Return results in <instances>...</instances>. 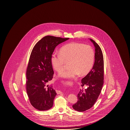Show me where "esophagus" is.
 Segmentation results:
<instances>
[{"label": "esophagus", "instance_id": "obj_1", "mask_svg": "<svg viewBox=\"0 0 130 130\" xmlns=\"http://www.w3.org/2000/svg\"><path fill=\"white\" fill-rule=\"evenodd\" d=\"M56 92L57 93V94H61V93H62V92L61 91H58V90H56Z\"/></svg>", "mask_w": 130, "mask_h": 130}]
</instances>
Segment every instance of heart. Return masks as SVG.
<instances>
[{"label":"heart","instance_id":"b5f03b06","mask_svg":"<svg viewBox=\"0 0 130 130\" xmlns=\"http://www.w3.org/2000/svg\"><path fill=\"white\" fill-rule=\"evenodd\" d=\"M94 61V53L92 47L78 43H71L62 46L60 53L53 52L51 56L52 67L60 72L69 62L70 69L62 71L60 77L74 78L80 74H87L92 69Z\"/></svg>","mask_w":130,"mask_h":130}]
</instances>
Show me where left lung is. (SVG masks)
Wrapping results in <instances>:
<instances>
[{"instance_id": "8db88e82", "label": "left lung", "mask_w": 130, "mask_h": 130, "mask_svg": "<svg viewBox=\"0 0 130 130\" xmlns=\"http://www.w3.org/2000/svg\"><path fill=\"white\" fill-rule=\"evenodd\" d=\"M95 47L94 63L92 70L81 80L82 87L77 95L78 101L73 105V109L84 111L90 109L96 102L104 84V57L99 45L92 39H89Z\"/></svg>"}]
</instances>
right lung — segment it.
<instances>
[{
    "mask_svg": "<svg viewBox=\"0 0 130 130\" xmlns=\"http://www.w3.org/2000/svg\"><path fill=\"white\" fill-rule=\"evenodd\" d=\"M47 36L34 46L26 70V92L31 105L39 111H46L53 105L56 90L48 83L53 77L51 56L57 45L68 40Z\"/></svg>",
    "mask_w": 130,
    "mask_h": 130,
    "instance_id": "obj_1",
    "label": "right lung"
}]
</instances>
